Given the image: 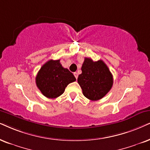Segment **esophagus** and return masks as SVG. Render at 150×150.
Segmentation results:
<instances>
[{
  "instance_id": "obj_1",
  "label": "esophagus",
  "mask_w": 150,
  "mask_h": 150,
  "mask_svg": "<svg viewBox=\"0 0 150 150\" xmlns=\"http://www.w3.org/2000/svg\"><path fill=\"white\" fill-rule=\"evenodd\" d=\"M73 74H74V76L75 77V78L77 79V77H78V73H76V72H75V73H74Z\"/></svg>"
}]
</instances>
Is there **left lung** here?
<instances>
[{
    "label": "left lung",
    "mask_w": 150,
    "mask_h": 150,
    "mask_svg": "<svg viewBox=\"0 0 150 150\" xmlns=\"http://www.w3.org/2000/svg\"><path fill=\"white\" fill-rule=\"evenodd\" d=\"M81 69L77 82L84 96L93 101L102 99L113 86V75L109 68L102 60L93 62L86 57Z\"/></svg>",
    "instance_id": "1"
}]
</instances>
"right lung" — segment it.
Returning <instances> with one entry per match:
<instances>
[{
    "label": "right lung",
    "mask_w": 150,
    "mask_h": 150,
    "mask_svg": "<svg viewBox=\"0 0 150 150\" xmlns=\"http://www.w3.org/2000/svg\"><path fill=\"white\" fill-rule=\"evenodd\" d=\"M75 80L73 74L64 69L59 59L47 62L41 66L36 77V84L41 93L51 99L63 94L66 87Z\"/></svg>",
    "instance_id": "add662e5"
}]
</instances>
